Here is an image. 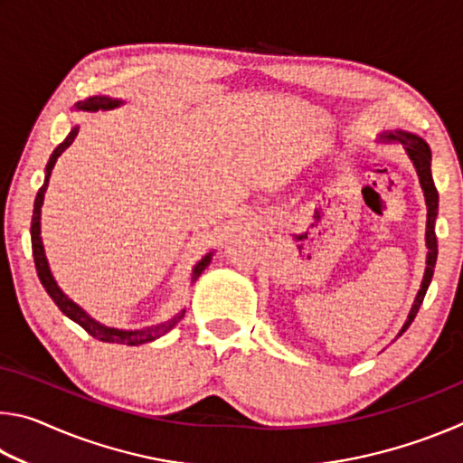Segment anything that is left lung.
<instances>
[{
  "label": "left lung",
  "mask_w": 463,
  "mask_h": 463,
  "mask_svg": "<svg viewBox=\"0 0 463 463\" xmlns=\"http://www.w3.org/2000/svg\"><path fill=\"white\" fill-rule=\"evenodd\" d=\"M382 143H394V145H401L404 148L406 156H409L411 163L417 169V175H419V184H420V190L422 195H425V203H427V231H425V245H427V265H425V273H422V281H420V288L417 296H414V302L411 307L409 312V318H406V323L402 325L401 336L406 328L411 326V323L417 317V312L422 304V298H425L427 289L430 279H433V269H435V263H437V237H435V222H437V214H439V194H437V187L433 182V174H430V148L425 143V138H420L419 135H414V132L409 130H383L380 135Z\"/></svg>",
  "instance_id": "left-lung-1"
}]
</instances>
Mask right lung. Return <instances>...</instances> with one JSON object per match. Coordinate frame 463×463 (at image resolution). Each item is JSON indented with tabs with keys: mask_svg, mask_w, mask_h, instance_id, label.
Segmentation results:
<instances>
[{
	"mask_svg": "<svg viewBox=\"0 0 463 463\" xmlns=\"http://www.w3.org/2000/svg\"><path fill=\"white\" fill-rule=\"evenodd\" d=\"M124 104V99L118 98H109V96H93L88 98L83 101H77L75 109L77 112H98V109H114V108H120ZM77 132H80V127H73L71 132H69L67 138L62 140V143L54 148L49 163H46V169H44V184L41 190L36 194V200H34V213H33V226H30V237H33V255H34V265H36V273H38V279H41V284L44 286L46 294L52 298V302L57 304L59 310L65 315L67 318H71L73 323H77L80 326H83L85 331H88L93 339L98 341H104V343H118V345H130V347H137V345H143V343H151L155 339H159L165 333H169L171 328H174L179 320L184 318L185 315V308L179 310L175 317H171L165 323H159V325H151V326H143V328H116V326H108L104 323H99V320L93 318L91 315H88L80 304L73 302L71 298H69L62 289L59 288L57 279H54L52 271H51V265L49 260H46V253H44V245H43V237H41V218H43V203H44V194H46V187H49V179L52 174V167L54 163H57L59 156L62 155L65 148H69V145L73 143ZM213 255L214 250H210L202 257V260L194 265L192 268V276L190 281L195 284V279L202 276V271L208 268L210 261H213Z\"/></svg>",
	"mask_w": 463,
	"mask_h": 463,
	"instance_id": "add662e5",
	"label": "right lung"
}]
</instances>
